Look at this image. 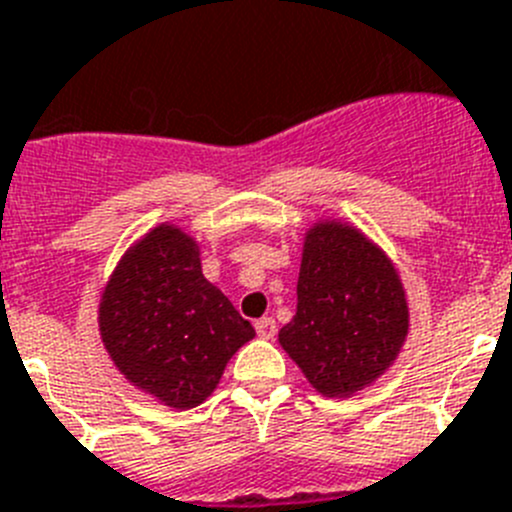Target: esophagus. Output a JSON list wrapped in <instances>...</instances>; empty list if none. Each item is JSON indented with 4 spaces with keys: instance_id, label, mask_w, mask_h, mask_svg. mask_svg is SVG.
I'll return each mask as SVG.
<instances>
[{
    "instance_id": "obj_1",
    "label": "esophagus",
    "mask_w": 512,
    "mask_h": 512,
    "mask_svg": "<svg viewBox=\"0 0 512 512\" xmlns=\"http://www.w3.org/2000/svg\"><path fill=\"white\" fill-rule=\"evenodd\" d=\"M256 333H259L261 338H274V336H277V323H274V318L256 320Z\"/></svg>"
}]
</instances>
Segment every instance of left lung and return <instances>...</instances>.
<instances>
[{"instance_id":"obj_1","label":"left lung","mask_w":512,"mask_h":512,"mask_svg":"<svg viewBox=\"0 0 512 512\" xmlns=\"http://www.w3.org/2000/svg\"><path fill=\"white\" fill-rule=\"evenodd\" d=\"M408 336V302L390 259L356 228L307 230L297 279V312L279 343L325 397L372 384Z\"/></svg>"}]
</instances>
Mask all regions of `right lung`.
<instances>
[{
  "label": "right lung",
  "mask_w": 512,
  "mask_h": 512,
  "mask_svg": "<svg viewBox=\"0 0 512 512\" xmlns=\"http://www.w3.org/2000/svg\"><path fill=\"white\" fill-rule=\"evenodd\" d=\"M104 348L125 377L176 410L212 395L256 330L202 277L200 246L174 225L135 243L104 287Z\"/></svg>",
  "instance_id": "add662e5"
}]
</instances>
